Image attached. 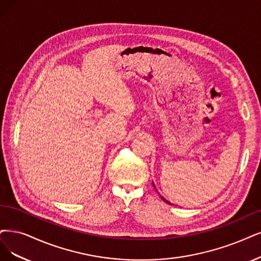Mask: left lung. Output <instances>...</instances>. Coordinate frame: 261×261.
Listing matches in <instances>:
<instances>
[{
  "mask_svg": "<svg viewBox=\"0 0 261 261\" xmlns=\"http://www.w3.org/2000/svg\"><path fill=\"white\" fill-rule=\"evenodd\" d=\"M152 186H153V187H155V184H153V182H152ZM161 199H162L163 201H165V202H167V203H168V204H171V203H170V202H169L168 200H166V199H165V198H163L162 196H161Z\"/></svg>",
  "mask_w": 261,
  "mask_h": 261,
  "instance_id": "obj_1",
  "label": "left lung"
}]
</instances>
